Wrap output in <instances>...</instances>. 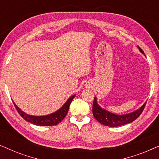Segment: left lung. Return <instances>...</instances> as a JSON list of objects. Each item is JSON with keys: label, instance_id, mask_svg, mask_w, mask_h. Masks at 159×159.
<instances>
[{"label": "left lung", "instance_id": "obj_1", "mask_svg": "<svg viewBox=\"0 0 159 159\" xmlns=\"http://www.w3.org/2000/svg\"><path fill=\"white\" fill-rule=\"evenodd\" d=\"M138 48L141 53L144 54V52L140 47H138ZM145 104H146V102L139 109H137L129 114L117 115L102 108L97 103V98L95 97L93 105V114L95 119L103 125L116 127L119 126L125 125L126 124L131 123L136 119H138L144 110Z\"/></svg>", "mask_w": 159, "mask_h": 159}]
</instances>
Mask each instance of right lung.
Here are the masks:
<instances>
[{"label":"right lung","mask_w":159,"mask_h":159,"mask_svg":"<svg viewBox=\"0 0 159 159\" xmlns=\"http://www.w3.org/2000/svg\"><path fill=\"white\" fill-rule=\"evenodd\" d=\"M75 97V95L71 96L67 100L66 103H65L63 106L61 108H59L56 112L53 113V114L45 115V116H32V115H30L26 114L21 111L18 106H17L14 101L13 103L14 104L15 108L20 116L23 117V119L27 121L34 124L35 125L38 126H53L58 125L60 123L63 119L65 118L66 116L67 113H68L69 106L72 101L74 98Z\"/></svg>","instance_id":"obj_1"}]
</instances>
